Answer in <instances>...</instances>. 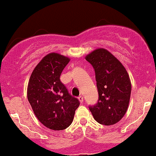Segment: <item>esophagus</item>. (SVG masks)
Returning a JSON list of instances; mask_svg holds the SVG:
<instances>
[{
	"label": "esophagus",
	"mask_w": 156,
	"mask_h": 156,
	"mask_svg": "<svg viewBox=\"0 0 156 156\" xmlns=\"http://www.w3.org/2000/svg\"><path fill=\"white\" fill-rule=\"evenodd\" d=\"M78 99H79L80 102V103H82L83 101V97L82 95H80V96H79V97H78Z\"/></svg>",
	"instance_id": "34e87169"
}]
</instances>
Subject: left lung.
<instances>
[{
    "label": "left lung",
    "mask_w": 156,
    "mask_h": 156,
    "mask_svg": "<svg viewBox=\"0 0 156 156\" xmlns=\"http://www.w3.org/2000/svg\"><path fill=\"white\" fill-rule=\"evenodd\" d=\"M85 58L94 69L98 91L97 104L89 106V109L100 124H115L123 117L129 105V75L122 63L104 48L96 49Z\"/></svg>",
    "instance_id": "left-lung-1"
}]
</instances>
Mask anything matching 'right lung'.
Returning <instances> with one entry per match:
<instances>
[{
  "label": "right lung",
  "mask_w": 156,
  "mask_h": 156,
  "mask_svg": "<svg viewBox=\"0 0 156 156\" xmlns=\"http://www.w3.org/2000/svg\"><path fill=\"white\" fill-rule=\"evenodd\" d=\"M70 59L58 53L43 58L30 76L27 98L38 120L46 127L62 130L70 126L80 101L68 92L60 76Z\"/></svg>",
  "instance_id": "1"
}]
</instances>
